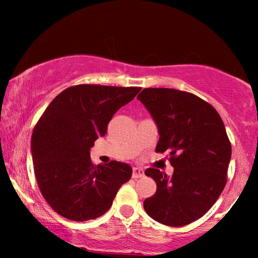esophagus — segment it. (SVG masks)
<instances>
[{
	"label": "esophagus",
	"instance_id": "obj_1",
	"mask_svg": "<svg viewBox=\"0 0 258 258\" xmlns=\"http://www.w3.org/2000/svg\"><path fill=\"white\" fill-rule=\"evenodd\" d=\"M144 176V170L142 168L139 167H134L133 168V178H140Z\"/></svg>",
	"mask_w": 258,
	"mask_h": 258
}]
</instances>
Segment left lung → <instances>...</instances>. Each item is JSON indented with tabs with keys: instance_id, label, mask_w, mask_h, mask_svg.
I'll return each mask as SVG.
<instances>
[{
	"instance_id": "obj_1",
	"label": "left lung",
	"mask_w": 258,
	"mask_h": 258,
	"mask_svg": "<svg viewBox=\"0 0 258 258\" xmlns=\"http://www.w3.org/2000/svg\"><path fill=\"white\" fill-rule=\"evenodd\" d=\"M137 100L156 122L157 153H168L174 172L148 168L157 190L144 201L146 213L169 227L199 220L227 184L231 143L213 105L196 95L170 88H146Z\"/></svg>"
}]
</instances>
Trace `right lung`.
<instances>
[{
	"label": "right lung",
	"instance_id": "1",
	"mask_svg": "<svg viewBox=\"0 0 258 258\" xmlns=\"http://www.w3.org/2000/svg\"><path fill=\"white\" fill-rule=\"evenodd\" d=\"M140 90L79 84L58 94L42 114L31 136L34 170L42 196L58 215L75 222L102 216L132 177L130 165H95L89 151L107 134L115 112Z\"/></svg>",
	"mask_w": 258,
	"mask_h": 258
}]
</instances>
